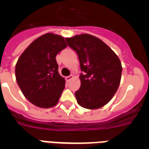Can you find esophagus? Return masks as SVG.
I'll list each match as a JSON object with an SVG mask.
<instances>
[{"label": "esophagus", "instance_id": "1", "mask_svg": "<svg viewBox=\"0 0 149 149\" xmlns=\"http://www.w3.org/2000/svg\"><path fill=\"white\" fill-rule=\"evenodd\" d=\"M73 77H74L73 74H71V75H69V76H67V77H65V81H66L67 82H69V81H70L73 78Z\"/></svg>", "mask_w": 149, "mask_h": 149}]
</instances>
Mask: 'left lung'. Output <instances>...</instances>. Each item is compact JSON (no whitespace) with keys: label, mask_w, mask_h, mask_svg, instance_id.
<instances>
[{"label":"left lung","mask_w":149,"mask_h":149,"mask_svg":"<svg viewBox=\"0 0 149 149\" xmlns=\"http://www.w3.org/2000/svg\"><path fill=\"white\" fill-rule=\"evenodd\" d=\"M77 52L83 73L81 87L75 92L77 104L89 110L101 108L112 99L119 88L122 63L103 41L89 34L65 38Z\"/></svg>","instance_id":"obj_1"}]
</instances>
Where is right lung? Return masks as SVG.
I'll return each mask as SVG.
<instances>
[{"instance_id":"obj_1","label":"right lung","mask_w":149,"mask_h":149,"mask_svg":"<svg viewBox=\"0 0 149 149\" xmlns=\"http://www.w3.org/2000/svg\"><path fill=\"white\" fill-rule=\"evenodd\" d=\"M66 47L63 36L48 33L35 39L18 58L17 84L35 106L50 108L58 102L65 81L58 72L56 56Z\"/></svg>"}]
</instances>
